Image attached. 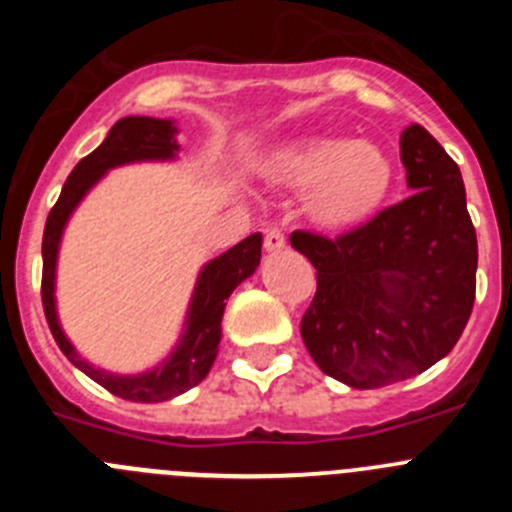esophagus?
Segmentation results:
<instances>
[{"label": "esophagus", "instance_id": "esophagus-1", "mask_svg": "<svg viewBox=\"0 0 512 512\" xmlns=\"http://www.w3.org/2000/svg\"><path fill=\"white\" fill-rule=\"evenodd\" d=\"M287 246V235L282 233L279 228H269L264 233V248L266 251H282Z\"/></svg>", "mask_w": 512, "mask_h": 512}]
</instances>
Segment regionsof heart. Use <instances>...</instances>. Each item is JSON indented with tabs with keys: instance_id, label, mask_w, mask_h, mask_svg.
Here are the masks:
<instances>
[{
	"instance_id": "b5f03b06",
	"label": "heart",
	"mask_w": 512,
	"mask_h": 512,
	"mask_svg": "<svg viewBox=\"0 0 512 512\" xmlns=\"http://www.w3.org/2000/svg\"><path fill=\"white\" fill-rule=\"evenodd\" d=\"M392 161L374 143L305 138L269 161L271 182L307 197V215L325 233H351L382 210L392 189Z\"/></svg>"
}]
</instances>
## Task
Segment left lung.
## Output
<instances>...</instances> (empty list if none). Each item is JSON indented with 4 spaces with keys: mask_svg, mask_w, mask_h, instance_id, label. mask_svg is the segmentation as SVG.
Segmentation results:
<instances>
[{
    "mask_svg": "<svg viewBox=\"0 0 512 512\" xmlns=\"http://www.w3.org/2000/svg\"><path fill=\"white\" fill-rule=\"evenodd\" d=\"M408 200L336 238L295 230L318 269L300 333L328 377L377 390L425 372L464 333L477 292V233L454 158L423 125L400 135Z\"/></svg>",
    "mask_w": 512,
    "mask_h": 512,
    "instance_id": "8db88e82",
    "label": "left lung"
}]
</instances>
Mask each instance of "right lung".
I'll return each mask as SVG.
<instances>
[{
    "mask_svg": "<svg viewBox=\"0 0 512 512\" xmlns=\"http://www.w3.org/2000/svg\"><path fill=\"white\" fill-rule=\"evenodd\" d=\"M174 133L176 128L171 120H156V117H122V120H117L102 146L94 148L89 156H84L74 166V171L63 184L61 197L48 212L43 230V284H40V297H43L45 320H48V328H51L58 348L71 364L79 366L81 372L92 377L97 384H102L104 390L130 402L171 400V397L182 395V392H187L189 387L200 384L207 377L217 356L225 300L243 279L251 277L261 261V233H253L202 269L182 341H179L174 354L164 364L156 366L153 372L138 374V377H115V374L99 372V369H94V366L81 359L69 343V338L63 336L56 318V300H53L56 256L63 225L74 212V207L81 202V197L92 189V184H97V179L107 169L130 164V161L174 158V153L179 151Z\"/></svg>",
    "mask_w": 512,
    "mask_h": 512,
    "instance_id": "1",
    "label": "right lung"
}]
</instances>
